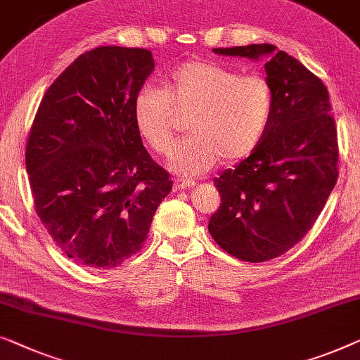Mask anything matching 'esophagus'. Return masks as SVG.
Segmentation results:
<instances>
[{
  "mask_svg": "<svg viewBox=\"0 0 360 360\" xmlns=\"http://www.w3.org/2000/svg\"><path fill=\"white\" fill-rule=\"evenodd\" d=\"M196 184L195 181H190V180H175L174 181V191H180V190H185V188H193Z\"/></svg>",
  "mask_w": 360,
  "mask_h": 360,
  "instance_id": "1",
  "label": "esophagus"
}]
</instances>
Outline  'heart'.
<instances>
[{
  "label": "heart",
  "instance_id": "1",
  "mask_svg": "<svg viewBox=\"0 0 360 360\" xmlns=\"http://www.w3.org/2000/svg\"><path fill=\"white\" fill-rule=\"evenodd\" d=\"M172 107L190 110L186 131L176 144L169 167L193 179L224 159L236 162L252 154L266 133L273 94L262 76H238L212 61L193 60L176 66L164 79V89L144 86L133 103L134 123L155 153L174 144Z\"/></svg>",
  "mask_w": 360,
  "mask_h": 360
}]
</instances>
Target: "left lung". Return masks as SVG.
<instances>
[{"instance_id":"obj_1","label":"left lung","mask_w":360,"mask_h":360,"mask_svg":"<svg viewBox=\"0 0 360 360\" xmlns=\"http://www.w3.org/2000/svg\"><path fill=\"white\" fill-rule=\"evenodd\" d=\"M264 60L273 112L258 148L216 176L221 206L207 231L242 262L279 257L310 231L338 180V138L325 84L269 44L212 49Z\"/></svg>"}]
</instances>
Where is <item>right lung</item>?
Instances as JSON below:
<instances>
[{"label":"right lung","instance_id":"obj_1","mask_svg":"<svg viewBox=\"0 0 360 360\" xmlns=\"http://www.w3.org/2000/svg\"><path fill=\"white\" fill-rule=\"evenodd\" d=\"M149 50L97 46L41 98L25 148L35 211L75 262L112 269L138 253L172 180L150 159L133 103L154 70Z\"/></svg>","mask_w":360,"mask_h":360}]
</instances>
